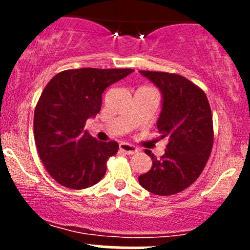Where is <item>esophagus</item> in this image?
Segmentation results:
<instances>
[{
    "label": "esophagus",
    "mask_w": 250,
    "mask_h": 250,
    "mask_svg": "<svg viewBox=\"0 0 250 250\" xmlns=\"http://www.w3.org/2000/svg\"><path fill=\"white\" fill-rule=\"evenodd\" d=\"M120 150L122 151V152L127 153V155H134V153L138 152V148L135 147V146L129 145V144H127V143H121Z\"/></svg>",
    "instance_id": "34e87169"
}]
</instances>
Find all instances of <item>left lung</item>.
Returning a JSON list of instances; mask_svg holds the SVG:
<instances>
[{"label": "left lung", "mask_w": 250, "mask_h": 250, "mask_svg": "<svg viewBox=\"0 0 250 250\" xmlns=\"http://www.w3.org/2000/svg\"><path fill=\"white\" fill-rule=\"evenodd\" d=\"M160 88L162 111L157 121L167 148L161 158L146 150L152 160L139 184L148 192L170 196L192 185L203 172L214 141L213 117L206 93L181 75L140 71Z\"/></svg>", "instance_id": "1"}]
</instances>
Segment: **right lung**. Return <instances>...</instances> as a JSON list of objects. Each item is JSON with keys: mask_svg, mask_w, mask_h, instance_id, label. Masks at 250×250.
<instances>
[{"mask_svg": "<svg viewBox=\"0 0 250 250\" xmlns=\"http://www.w3.org/2000/svg\"><path fill=\"white\" fill-rule=\"evenodd\" d=\"M132 69L65 70L42 92L34 115L37 152L49 175L60 185L82 190L106 173V162L118 151L116 141H99L83 130L85 121L102 109V95Z\"/></svg>", "mask_w": 250, "mask_h": 250, "instance_id": "obj_1", "label": "right lung"}]
</instances>
